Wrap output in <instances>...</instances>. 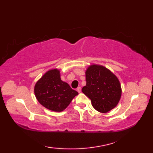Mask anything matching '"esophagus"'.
Masks as SVG:
<instances>
[{
	"instance_id": "1",
	"label": "esophagus",
	"mask_w": 153,
	"mask_h": 153,
	"mask_svg": "<svg viewBox=\"0 0 153 153\" xmlns=\"http://www.w3.org/2000/svg\"><path fill=\"white\" fill-rule=\"evenodd\" d=\"M81 89H81V87H77V88L76 89L77 91L78 92V93H80V92H81Z\"/></svg>"
}]
</instances>
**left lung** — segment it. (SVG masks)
<instances>
[{
  "label": "left lung",
  "mask_w": 153,
  "mask_h": 153,
  "mask_svg": "<svg viewBox=\"0 0 153 153\" xmlns=\"http://www.w3.org/2000/svg\"><path fill=\"white\" fill-rule=\"evenodd\" d=\"M85 76L86 85L82 90L91 99L94 108L106 113L118 105L122 90L115 75L105 67L92 65L87 70Z\"/></svg>",
  "instance_id": "obj_1"
}]
</instances>
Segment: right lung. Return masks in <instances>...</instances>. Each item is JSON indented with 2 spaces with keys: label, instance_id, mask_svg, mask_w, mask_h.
<instances>
[{
  "label": "right lung",
  "instance_id": "add662e5",
  "mask_svg": "<svg viewBox=\"0 0 153 153\" xmlns=\"http://www.w3.org/2000/svg\"><path fill=\"white\" fill-rule=\"evenodd\" d=\"M34 91L41 105L54 112L66 109L74 97L78 95L76 91L61 80L58 70L47 71L35 84Z\"/></svg>",
  "mask_w": 153,
  "mask_h": 153
}]
</instances>
